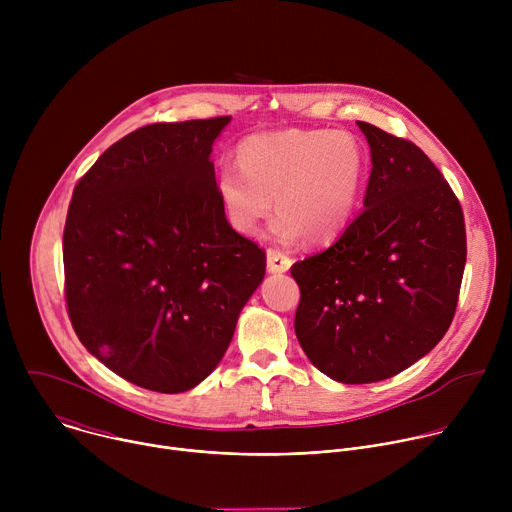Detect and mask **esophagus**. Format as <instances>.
<instances>
[{"label":"esophagus","instance_id":"obj_1","mask_svg":"<svg viewBox=\"0 0 512 512\" xmlns=\"http://www.w3.org/2000/svg\"><path fill=\"white\" fill-rule=\"evenodd\" d=\"M291 267V259L275 249L267 251V271L269 273H285Z\"/></svg>","mask_w":512,"mask_h":512}]
</instances>
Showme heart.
Listing matches in <instances>:
<instances>
[{
    "label": "heart",
    "instance_id": "heart-1",
    "mask_svg": "<svg viewBox=\"0 0 512 512\" xmlns=\"http://www.w3.org/2000/svg\"><path fill=\"white\" fill-rule=\"evenodd\" d=\"M239 166L216 172V196L229 225L257 233L273 210L271 235L279 243L324 245L352 221L367 172L360 141L348 131L281 129L241 141Z\"/></svg>",
    "mask_w": 512,
    "mask_h": 512
}]
</instances>
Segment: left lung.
Here are the masks:
<instances>
[{"label":"left lung","mask_w":512,"mask_h":512,"mask_svg":"<svg viewBox=\"0 0 512 512\" xmlns=\"http://www.w3.org/2000/svg\"><path fill=\"white\" fill-rule=\"evenodd\" d=\"M371 148L362 212L298 261L296 336L318 371L346 385L409 369L448 332L466 265L458 198L415 143L356 121Z\"/></svg>","instance_id":"1"}]
</instances>
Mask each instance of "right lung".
I'll return each mask as SVG.
<instances>
[{
  "label": "right lung",
  "instance_id": "1",
  "mask_svg": "<svg viewBox=\"0 0 512 512\" xmlns=\"http://www.w3.org/2000/svg\"><path fill=\"white\" fill-rule=\"evenodd\" d=\"M231 117L145 125L81 178L66 214L68 316L121 379L184 393L225 356L265 277V253L229 225L212 143Z\"/></svg>",
  "mask_w": 512,
  "mask_h": 512
}]
</instances>
